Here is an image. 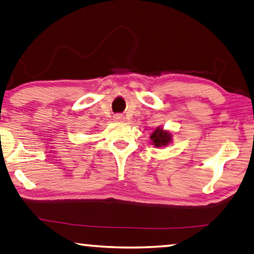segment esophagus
Wrapping results in <instances>:
<instances>
[{"label":"esophagus","mask_w":254,"mask_h":254,"mask_svg":"<svg viewBox=\"0 0 254 254\" xmlns=\"http://www.w3.org/2000/svg\"><path fill=\"white\" fill-rule=\"evenodd\" d=\"M114 120L116 121V122H123V121L126 120V117H124L123 114H115Z\"/></svg>","instance_id":"esophagus-1"}]
</instances>
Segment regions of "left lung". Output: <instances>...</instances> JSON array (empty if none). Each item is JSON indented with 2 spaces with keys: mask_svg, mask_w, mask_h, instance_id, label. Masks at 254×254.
I'll use <instances>...</instances> for the list:
<instances>
[{
  "mask_svg": "<svg viewBox=\"0 0 254 254\" xmlns=\"http://www.w3.org/2000/svg\"><path fill=\"white\" fill-rule=\"evenodd\" d=\"M150 139L153 140V143L155 147H162L166 146L171 141V134L169 132H165L162 128H156L150 135Z\"/></svg>",
  "mask_w": 254,
  "mask_h": 254,
  "instance_id": "1",
  "label": "left lung"
}]
</instances>
